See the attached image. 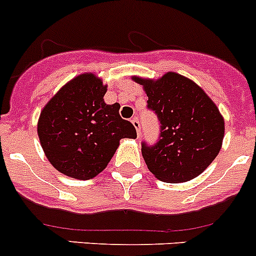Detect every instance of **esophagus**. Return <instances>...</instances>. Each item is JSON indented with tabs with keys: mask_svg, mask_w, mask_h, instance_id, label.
<instances>
[{
	"mask_svg": "<svg viewBox=\"0 0 256 256\" xmlns=\"http://www.w3.org/2000/svg\"><path fill=\"white\" fill-rule=\"evenodd\" d=\"M132 124L133 126H134V128H136V130H137V134H138V137H140V134H141V124H140V119L138 118H133L132 119Z\"/></svg>",
	"mask_w": 256,
	"mask_h": 256,
	"instance_id": "obj_1",
	"label": "esophagus"
}]
</instances>
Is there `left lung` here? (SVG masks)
<instances>
[{
  "instance_id": "left-lung-1",
  "label": "left lung",
  "mask_w": 256,
  "mask_h": 256,
  "mask_svg": "<svg viewBox=\"0 0 256 256\" xmlns=\"http://www.w3.org/2000/svg\"><path fill=\"white\" fill-rule=\"evenodd\" d=\"M148 94V108L160 122L159 141L142 142L148 170L158 180L180 183L200 176L216 158L224 119L209 96L191 79L174 72L162 78L133 76Z\"/></svg>"
}]
</instances>
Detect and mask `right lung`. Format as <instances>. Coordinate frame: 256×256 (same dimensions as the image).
<instances>
[{
  "mask_svg": "<svg viewBox=\"0 0 256 256\" xmlns=\"http://www.w3.org/2000/svg\"><path fill=\"white\" fill-rule=\"evenodd\" d=\"M108 87L92 73L69 80L40 112L38 137L48 162L60 173L91 180L108 166L122 138H136L122 119L119 104L104 101Z\"/></svg>",
  "mask_w": 256,
  "mask_h": 256,
  "instance_id": "1",
  "label": "right lung"
}]
</instances>
